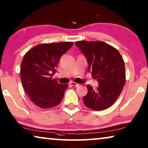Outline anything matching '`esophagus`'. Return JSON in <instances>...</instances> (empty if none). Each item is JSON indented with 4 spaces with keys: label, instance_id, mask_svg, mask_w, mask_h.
I'll list each match as a JSON object with an SVG mask.
<instances>
[{
    "label": "esophagus",
    "instance_id": "1",
    "mask_svg": "<svg viewBox=\"0 0 148 148\" xmlns=\"http://www.w3.org/2000/svg\"><path fill=\"white\" fill-rule=\"evenodd\" d=\"M70 84L71 85V86H78L79 85V84H77V83H75V82H70Z\"/></svg>",
    "mask_w": 148,
    "mask_h": 148
}]
</instances>
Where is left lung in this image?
Here are the masks:
<instances>
[{
    "label": "left lung",
    "mask_w": 148,
    "mask_h": 148,
    "mask_svg": "<svg viewBox=\"0 0 148 148\" xmlns=\"http://www.w3.org/2000/svg\"><path fill=\"white\" fill-rule=\"evenodd\" d=\"M76 46L86 56L88 68L99 86L87 85L84 104L93 110L109 108L120 96L126 82L125 62L116 48L102 41H78Z\"/></svg>",
    "instance_id": "1"
}]
</instances>
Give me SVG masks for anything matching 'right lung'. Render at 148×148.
Listing matches in <instances>:
<instances>
[{
    "instance_id": "1",
    "label": "right lung",
    "mask_w": 148,
    "mask_h": 148,
    "mask_svg": "<svg viewBox=\"0 0 148 148\" xmlns=\"http://www.w3.org/2000/svg\"><path fill=\"white\" fill-rule=\"evenodd\" d=\"M73 45V42L41 44L26 52L21 66V80L30 100L41 108L59 104L68 84H59L52 76L62 54Z\"/></svg>"
}]
</instances>
